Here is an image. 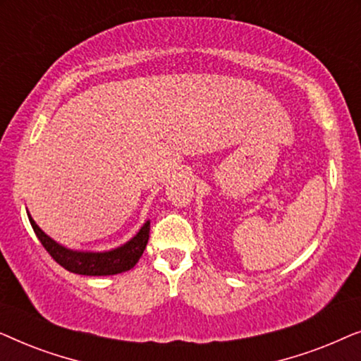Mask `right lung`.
Returning a JSON list of instances; mask_svg holds the SVG:
<instances>
[{
    "mask_svg": "<svg viewBox=\"0 0 361 361\" xmlns=\"http://www.w3.org/2000/svg\"><path fill=\"white\" fill-rule=\"evenodd\" d=\"M29 221L34 233L41 241L44 248L52 259L66 268L67 271L75 274H85V276H110L118 274L123 271L131 269L137 261H140L142 251L146 250L147 240H149V221H146L137 231L135 238H131L126 245L120 246V248L105 251V253H85V251H72L63 248L52 238L44 233V231L36 225V221L31 219L27 214Z\"/></svg>",
    "mask_w": 361,
    "mask_h": 361,
    "instance_id": "add662e5",
    "label": "right lung"
}]
</instances>
